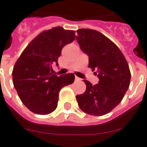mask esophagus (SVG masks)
Instances as JSON below:
<instances>
[{"label":"esophagus","mask_w":147,"mask_h":147,"mask_svg":"<svg viewBox=\"0 0 147 147\" xmlns=\"http://www.w3.org/2000/svg\"><path fill=\"white\" fill-rule=\"evenodd\" d=\"M75 80H76V81H80V79L79 78V77L76 76V78H75Z\"/></svg>","instance_id":"esophagus-1"}]
</instances>
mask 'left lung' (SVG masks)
Instances as JSON below:
<instances>
[{
	"label": "left lung",
	"instance_id": "8db88e82",
	"mask_svg": "<svg viewBox=\"0 0 147 147\" xmlns=\"http://www.w3.org/2000/svg\"><path fill=\"white\" fill-rule=\"evenodd\" d=\"M76 32L80 49L89 56V67L99 79V84L94 86L84 80L86 91L76 95V100L83 112L102 116L123 99L131 80L129 66L118 46L99 31L80 29Z\"/></svg>",
	"mask_w": 147,
	"mask_h": 147
}]
</instances>
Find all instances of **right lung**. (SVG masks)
<instances>
[{
  "instance_id": "add662e5",
  "label": "right lung",
  "mask_w": 147,
  "mask_h": 147,
  "mask_svg": "<svg viewBox=\"0 0 147 147\" xmlns=\"http://www.w3.org/2000/svg\"><path fill=\"white\" fill-rule=\"evenodd\" d=\"M75 32L60 26L44 30L29 42L16 61L13 84L31 112L46 115L54 111L61 88L74 82V74L57 76L52 71L53 64L58 65L62 48L75 40Z\"/></svg>"
}]
</instances>
